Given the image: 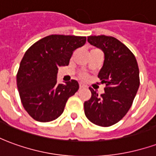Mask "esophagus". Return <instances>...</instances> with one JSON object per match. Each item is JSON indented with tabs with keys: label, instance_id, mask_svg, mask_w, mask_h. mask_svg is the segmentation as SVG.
I'll use <instances>...</instances> for the list:
<instances>
[{
	"label": "esophagus",
	"instance_id": "1",
	"mask_svg": "<svg viewBox=\"0 0 156 156\" xmlns=\"http://www.w3.org/2000/svg\"><path fill=\"white\" fill-rule=\"evenodd\" d=\"M86 86H85L83 83H79V88H85Z\"/></svg>",
	"mask_w": 156,
	"mask_h": 156
}]
</instances>
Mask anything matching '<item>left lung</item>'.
I'll list each match as a JSON object with an SVG mask.
<instances>
[{"label": "left lung", "mask_w": 156, "mask_h": 156, "mask_svg": "<svg viewBox=\"0 0 156 156\" xmlns=\"http://www.w3.org/2000/svg\"><path fill=\"white\" fill-rule=\"evenodd\" d=\"M88 41L105 54L98 77L106 87L101 96L89 88L92 96L84 102V113L93 124L108 127L122 119L130 108L140 87L138 63L130 50L115 37L89 36Z\"/></svg>", "instance_id": "obj_1"}]
</instances>
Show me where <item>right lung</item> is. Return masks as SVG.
<instances>
[{"label":"right lung","instance_id":"add662e5","mask_svg":"<svg viewBox=\"0 0 156 156\" xmlns=\"http://www.w3.org/2000/svg\"><path fill=\"white\" fill-rule=\"evenodd\" d=\"M85 42V37L50 35L25 52L16 84L23 107L35 120L49 122L58 119L69 97L78 91L76 80L58 83V67L68 66L73 51Z\"/></svg>","mask_w":156,"mask_h":156}]
</instances>
